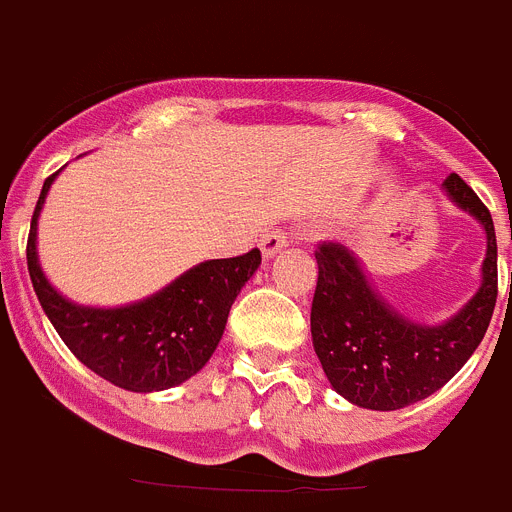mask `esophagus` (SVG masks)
Listing matches in <instances>:
<instances>
[{
  "label": "esophagus",
  "instance_id": "1",
  "mask_svg": "<svg viewBox=\"0 0 512 512\" xmlns=\"http://www.w3.org/2000/svg\"><path fill=\"white\" fill-rule=\"evenodd\" d=\"M287 243H289L287 233H284L282 228H269V230H264V235H261L259 246H261V253H264L266 259H271V256L282 251Z\"/></svg>",
  "mask_w": 512,
  "mask_h": 512
}]
</instances>
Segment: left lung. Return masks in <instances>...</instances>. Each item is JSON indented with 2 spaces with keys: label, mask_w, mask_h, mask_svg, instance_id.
<instances>
[{
  "label": "left lung",
  "mask_w": 512,
  "mask_h": 512,
  "mask_svg": "<svg viewBox=\"0 0 512 512\" xmlns=\"http://www.w3.org/2000/svg\"><path fill=\"white\" fill-rule=\"evenodd\" d=\"M443 189L487 233L482 287L441 325L402 318L377 295L359 259L341 243H320L312 297V346L333 390L369 410H400L425 400L467 364L482 343L497 302V241L492 215L459 174Z\"/></svg>",
  "instance_id": "1"
}]
</instances>
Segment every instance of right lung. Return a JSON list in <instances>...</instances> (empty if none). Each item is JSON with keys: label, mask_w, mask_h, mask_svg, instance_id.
Returning a JSON list of instances; mask_svg holds the SVG:
<instances>
[{"label": "right lung", "mask_w": 512, "mask_h": 512, "mask_svg": "<svg viewBox=\"0 0 512 512\" xmlns=\"http://www.w3.org/2000/svg\"><path fill=\"white\" fill-rule=\"evenodd\" d=\"M58 174V171H56ZM56 174L45 179L27 235V271L45 315L71 354L107 382L130 392H158L187 382L223 338L233 300L261 264V251L212 259L184 271L148 300L125 307H84L58 295L35 251L38 215Z\"/></svg>", "instance_id": "right-lung-1"}]
</instances>
